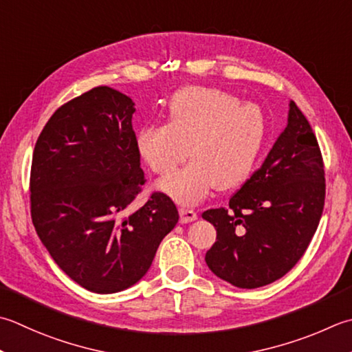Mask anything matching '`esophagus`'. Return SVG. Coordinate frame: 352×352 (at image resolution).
<instances>
[{
    "instance_id": "esophagus-1",
    "label": "esophagus",
    "mask_w": 352,
    "mask_h": 352,
    "mask_svg": "<svg viewBox=\"0 0 352 352\" xmlns=\"http://www.w3.org/2000/svg\"><path fill=\"white\" fill-rule=\"evenodd\" d=\"M180 221L182 223H190V221H195L197 219V212H195V209H192V208H189V206H182L180 208Z\"/></svg>"
}]
</instances>
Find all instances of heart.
Listing matches in <instances>:
<instances>
[{
	"label": "heart",
	"instance_id": "b5f03b06",
	"mask_svg": "<svg viewBox=\"0 0 352 352\" xmlns=\"http://www.w3.org/2000/svg\"><path fill=\"white\" fill-rule=\"evenodd\" d=\"M264 139L265 117L256 103H241L218 88L188 87L170 99L166 125L137 131L135 148L158 175L169 174L190 153L188 166L158 183L169 197L190 204L215 186L227 190L245 182Z\"/></svg>",
	"mask_w": 352,
	"mask_h": 352
}]
</instances>
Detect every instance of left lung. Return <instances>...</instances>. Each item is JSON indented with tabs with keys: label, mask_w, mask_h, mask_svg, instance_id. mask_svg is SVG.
I'll list each match as a JSON object with an SVG mask.
<instances>
[{
	"label": "left lung",
	"mask_w": 352,
	"mask_h": 352,
	"mask_svg": "<svg viewBox=\"0 0 352 352\" xmlns=\"http://www.w3.org/2000/svg\"><path fill=\"white\" fill-rule=\"evenodd\" d=\"M325 204V170L318 139L292 100L287 128L227 208L203 212L217 229L206 264L239 288L280 279L304 256Z\"/></svg>",
	"instance_id": "1"
}]
</instances>
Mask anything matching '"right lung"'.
I'll return each mask as SVG.
<instances>
[{"mask_svg": "<svg viewBox=\"0 0 352 352\" xmlns=\"http://www.w3.org/2000/svg\"><path fill=\"white\" fill-rule=\"evenodd\" d=\"M134 102L96 87L58 108L34 144L30 212L54 263L87 290L109 294L139 282L178 223L163 192L142 208L144 186Z\"/></svg>", "mask_w": 352, "mask_h": 352, "instance_id": "1", "label": "right lung"}]
</instances>
